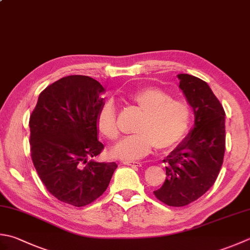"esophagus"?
Wrapping results in <instances>:
<instances>
[{"mask_svg": "<svg viewBox=\"0 0 250 250\" xmlns=\"http://www.w3.org/2000/svg\"><path fill=\"white\" fill-rule=\"evenodd\" d=\"M124 165L131 166V167H142V164L139 161H124Z\"/></svg>", "mask_w": 250, "mask_h": 250, "instance_id": "34e87169", "label": "esophagus"}]
</instances>
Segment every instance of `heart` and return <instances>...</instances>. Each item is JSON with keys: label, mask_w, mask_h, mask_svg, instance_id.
<instances>
[{"label": "heart", "mask_w": 250, "mask_h": 250, "mask_svg": "<svg viewBox=\"0 0 250 250\" xmlns=\"http://www.w3.org/2000/svg\"><path fill=\"white\" fill-rule=\"evenodd\" d=\"M125 99L142 112V116L135 125V133L110 149L114 157L140 159L154 146L160 150L173 147L187 134L192 117L188 103L174 100L170 93L154 86L131 91L126 93ZM96 126L106 139L115 141L119 138L116 108L111 101L103 103L96 116Z\"/></svg>", "instance_id": "1"}]
</instances>
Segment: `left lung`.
Instances as JSON below:
<instances>
[{"mask_svg": "<svg viewBox=\"0 0 250 250\" xmlns=\"http://www.w3.org/2000/svg\"><path fill=\"white\" fill-rule=\"evenodd\" d=\"M180 89L193 107L195 124L187 138L164 163L166 180L154 190L160 202L173 207L193 203L212 187L223 164L226 150V112L206 82L181 73Z\"/></svg>", "mask_w": 250, "mask_h": 250, "instance_id": "left-lung-1", "label": "left lung"}]
</instances>
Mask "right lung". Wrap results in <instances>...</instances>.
<instances>
[{
  "mask_svg": "<svg viewBox=\"0 0 250 250\" xmlns=\"http://www.w3.org/2000/svg\"><path fill=\"white\" fill-rule=\"evenodd\" d=\"M104 87L87 76H68L45 87L29 120L34 168L54 197L75 207L99 198L108 188L116 163L89 160L104 149L96 116Z\"/></svg>",
  "mask_w": 250,
  "mask_h": 250,
  "instance_id": "obj_1",
  "label": "right lung"
}]
</instances>
